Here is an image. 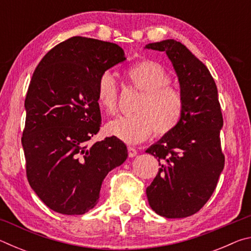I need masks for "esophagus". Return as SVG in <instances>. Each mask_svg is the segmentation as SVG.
<instances>
[{
  "label": "esophagus",
  "instance_id": "esophagus-1",
  "mask_svg": "<svg viewBox=\"0 0 251 251\" xmlns=\"http://www.w3.org/2000/svg\"><path fill=\"white\" fill-rule=\"evenodd\" d=\"M127 151H128V156L129 157H135L136 155H137V151H136L134 147L128 146V147H127Z\"/></svg>",
  "mask_w": 251,
  "mask_h": 251
}]
</instances>
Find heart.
<instances>
[{
  "label": "heart",
  "instance_id": "heart-1",
  "mask_svg": "<svg viewBox=\"0 0 251 251\" xmlns=\"http://www.w3.org/2000/svg\"><path fill=\"white\" fill-rule=\"evenodd\" d=\"M127 82L142 95L134 107V114L120 116L109 122L106 130L127 144L144 141L154 131L157 137L167 136L180 124L185 112V100L173 87L172 75L166 67L152 59H143L126 71ZM97 100L106 113L117 110L118 87L114 75L105 71L97 80Z\"/></svg>",
  "mask_w": 251,
  "mask_h": 251
}]
</instances>
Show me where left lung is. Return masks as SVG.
Wrapping results in <instances>:
<instances>
[{
  "instance_id": "obj_1",
  "label": "left lung",
  "mask_w": 251,
  "mask_h": 251,
  "mask_svg": "<svg viewBox=\"0 0 251 251\" xmlns=\"http://www.w3.org/2000/svg\"><path fill=\"white\" fill-rule=\"evenodd\" d=\"M146 48L166 52L185 100L180 124L146 151L160 166L146 195L156 214L185 218L209 201L225 166L217 86L206 65L180 42L166 40Z\"/></svg>"
}]
</instances>
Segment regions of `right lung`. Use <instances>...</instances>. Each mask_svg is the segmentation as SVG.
I'll use <instances>...</instances> for the list:
<instances>
[{"mask_svg": "<svg viewBox=\"0 0 251 251\" xmlns=\"http://www.w3.org/2000/svg\"><path fill=\"white\" fill-rule=\"evenodd\" d=\"M125 59L117 44L73 36L54 46L34 71L22 136L26 177L59 214L94 208L104 178L127 158L125 144L114 136L88 144L101 125L97 80Z\"/></svg>", "mask_w": 251, "mask_h": 251, "instance_id": "right-lung-1", "label": "right lung"}]
</instances>
